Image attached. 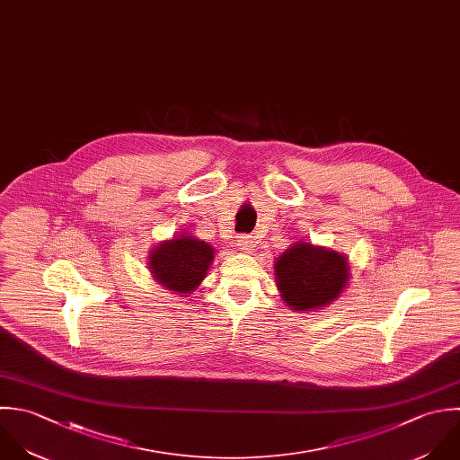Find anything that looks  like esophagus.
Instances as JSON below:
<instances>
[{"label":"esophagus","mask_w":460,"mask_h":460,"mask_svg":"<svg viewBox=\"0 0 460 460\" xmlns=\"http://www.w3.org/2000/svg\"><path fill=\"white\" fill-rule=\"evenodd\" d=\"M236 242H238V243H236L238 249L243 251V252H251L252 247L256 245V240H254V236H251V234H242V236H238Z\"/></svg>","instance_id":"34e87169"}]
</instances>
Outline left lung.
Returning a JSON list of instances; mask_svg holds the SVG:
<instances>
[{"mask_svg": "<svg viewBox=\"0 0 460 460\" xmlns=\"http://www.w3.org/2000/svg\"><path fill=\"white\" fill-rule=\"evenodd\" d=\"M348 278L346 256L305 242L292 245L276 261L278 288L294 310L330 305L344 290Z\"/></svg>", "mask_w": 460, "mask_h": 460, "instance_id": "1", "label": "left lung"}]
</instances>
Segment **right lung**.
I'll return each mask as SVG.
<instances>
[{
    "mask_svg": "<svg viewBox=\"0 0 460 460\" xmlns=\"http://www.w3.org/2000/svg\"><path fill=\"white\" fill-rule=\"evenodd\" d=\"M213 260V247L193 236L163 242L152 251L150 269L157 283L179 294H190L206 278Z\"/></svg>",
    "mask_w": 460,
    "mask_h": 460,
    "instance_id": "add662e5",
    "label": "right lung"
}]
</instances>
